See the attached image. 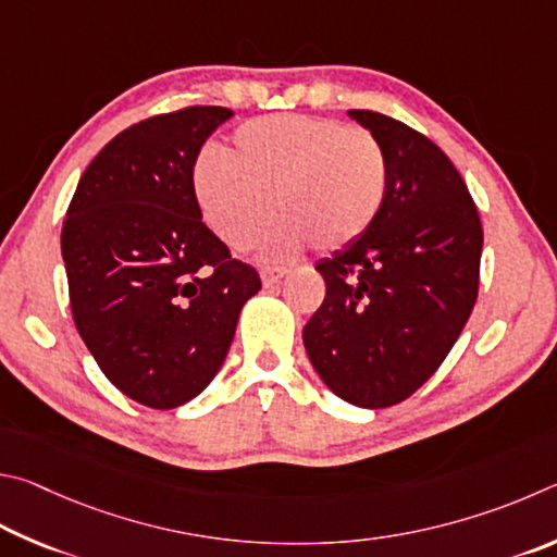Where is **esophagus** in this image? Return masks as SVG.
<instances>
[{"label":"esophagus","mask_w":557,"mask_h":557,"mask_svg":"<svg viewBox=\"0 0 557 557\" xmlns=\"http://www.w3.org/2000/svg\"><path fill=\"white\" fill-rule=\"evenodd\" d=\"M286 276V269L284 267H261V281L263 286H273L278 284L281 278Z\"/></svg>","instance_id":"1"}]
</instances>
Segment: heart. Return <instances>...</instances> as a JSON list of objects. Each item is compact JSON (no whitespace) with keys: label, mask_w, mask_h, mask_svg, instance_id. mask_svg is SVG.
<instances>
[{"label":"heart","mask_w":557,"mask_h":557,"mask_svg":"<svg viewBox=\"0 0 557 557\" xmlns=\"http://www.w3.org/2000/svg\"><path fill=\"white\" fill-rule=\"evenodd\" d=\"M202 220L230 249H247L281 214L267 251L290 257L313 242L333 251L357 242L388 198V156L372 132L330 116L273 114L244 122L227 159L200 153L190 171Z\"/></svg>","instance_id":"heart-1"}]
</instances>
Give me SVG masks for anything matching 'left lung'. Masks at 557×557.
<instances>
[{
    "mask_svg": "<svg viewBox=\"0 0 557 557\" xmlns=\"http://www.w3.org/2000/svg\"><path fill=\"white\" fill-rule=\"evenodd\" d=\"M349 116L384 144L388 198L367 234L315 263L327 290L304 345L339 398L386 408L416 394L460 337L480 290L482 222L428 136L372 110Z\"/></svg>",
    "mask_w": 557,
    "mask_h": 557,
    "instance_id": "left-lung-1",
    "label": "left lung"
}]
</instances>
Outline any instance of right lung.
Returning a JSON list of instances; mask_svg holds the SVG:
<instances>
[{
    "label": "right lung",
    "mask_w": 557,
    "mask_h": 557,
    "mask_svg": "<svg viewBox=\"0 0 557 557\" xmlns=\"http://www.w3.org/2000/svg\"><path fill=\"white\" fill-rule=\"evenodd\" d=\"M227 107L132 124L95 156L67 205L61 251L77 333L102 374L149 408L183 406L227 357L261 288L202 222L190 171Z\"/></svg>",
    "instance_id": "obj_1"
}]
</instances>
